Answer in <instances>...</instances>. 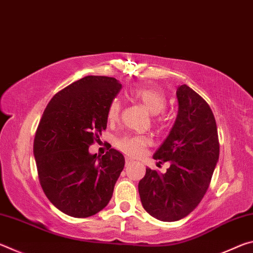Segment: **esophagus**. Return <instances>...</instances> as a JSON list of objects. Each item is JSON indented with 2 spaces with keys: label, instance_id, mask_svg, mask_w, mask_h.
Returning <instances> with one entry per match:
<instances>
[{
  "label": "esophagus",
  "instance_id": "esophagus-1",
  "mask_svg": "<svg viewBox=\"0 0 253 253\" xmlns=\"http://www.w3.org/2000/svg\"><path fill=\"white\" fill-rule=\"evenodd\" d=\"M130 164H132V161L129 160V158H126V165L129 166Z\"/></svg>",
  "mask_w": 253,
  "mask_h": 253
}]
</instances>
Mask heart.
Returning a JSON list of instances; mask_svg holds the SVG:
<instances>
[{
	"label": "heart",
	"mask_w": 253,
	"mask_h": 253,
	"mask_svg": "<svg viewBox=\"0 0 253 253\" xmlns=\"http://www.w3.org/2000/svg\"><path fill=\"white\" fill-rule=\"evenodd\" d=\"M129 97L132 100L138 102L146 109L149 114H161L166 107V97L164 93L156 90V89L147 87H135L130 89ZM121 113V101L113 99L108 106V119L110 122L117 121ZM149 145V139L140 135H127L118 139L117 147L121 151L131 157H138L144 153L145 148Z\"/></svg>",
	"instance_id": "heart-1"
}]
</instances>
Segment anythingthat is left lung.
I'll return each mask as SVG.
<instances>
[{
    "instance_id": "1",
    "label": "left lung",
    "mask_w": 253,
    "mask_h": 253,
    "mask_svg": "<svg viewBox=\"0 0 253 253\" xmlns=\"http://www.w3.org/2000/svg\"><path fill=\"white\" fill-rule=\"evenodd\" d=\"M178 110L173 127L154 153L169 162L166 173L146 169L138 183L144 209L164 222L178 221L198 207L219 161L217 128L211 108L186 84L176 89Z\"/></svg>"
}]
</instances>
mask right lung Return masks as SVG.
<instances>
[{"label":"right lung","instance_id":"1","mask_svg":"<svg viewBox=\"0 0 253 253\" xmlns=\"http://www.w3.org/2000/svg\"><path fill=\"white\" fill-rule=\"evenodd\" d=\"M122 84L110 77L87 76L54 95L36 132L33 153L44 194L60 211L88 217L113 196L125 165L121 152L89 153L108 121V106Z\"/></svg>","mask_w":253,"mask_h":253}]
</instances>
